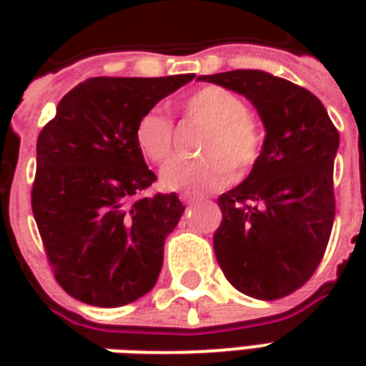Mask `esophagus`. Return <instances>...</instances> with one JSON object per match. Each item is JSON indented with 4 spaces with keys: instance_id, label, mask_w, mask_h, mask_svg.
<instances>
[{
    "instance_id": "34e87169",
    "label": "esophagus",
    "mask_w": 366,
    "mask_h": 366,
    "mask_svg": "<svg viewBox=\"0 0 366 366\" xmlns=\"http://www.w3.org/2000/svg\"><path fill=\"white\" fill-rule=\"evenodd\" d=\"M181 202L185 205H191L202 202V197H199V195H191V193H183V195H181Z\"/></svg>"
}]
</instances>
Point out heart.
I'll return each mask as SVG.
<instances>
[{
  "mask_svg": "<svg viewBox=\"0 0 366 366\" xmlns=\"http://www.w3.org/2000/svg\"><path fill=\"white\" fill-rule=\"evenodd\" d=\"M183 112L205 126L199 140L202 159L171 161L161 171V185L169 191L207 193L234 177L246 175L260 157L262 138L244 102L226 87L207 85L183 102ZM134 142L148 161L162 162L173 150V122L159 109L142 114L134 126Z\"/></svg>",
  "mask_w": 366,
  "mask_h": 366,
  "instance_id": "1",
  "label": "heart"
}]
</instances>
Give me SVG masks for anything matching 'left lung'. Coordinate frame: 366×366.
<instances>
[{"label":"left lung","mask_w":366,"mask_h":366,"mask_svg":"<svg viewBox=\"0 0 366 366\" xmlns=\"http://www.w3.org/2000/svg\"><path fill=\"white\" fill-rule=\"evenodd\" d=\"M197 79L244 95L264 126L257 164L219 195L216 259L240 293L285 297L314 274L330 240L338 130L316 95L287 79L257 69Z\"/></svg>","instance_id":"8db88e82"}]
</instances>
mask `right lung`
Wrapping results in <instances>:
<instances>
[{"instance_id":"obj_1","label":"right lung","mask_w":366,"mask_h":366,"mask_svg":"<svg viewBox=\"0 0 366 366\" xmlns=\"http://www.w3.org/2000/svg\"><path fill=\"white\" fill-rule=\"evenodd\" d=\"M193 79H87L38 134L32 212L59 285L79 302L120 307L154 287L185 205L177 193L142 195L157 175L134 126Z\"/></svg>"}]
</instances>
